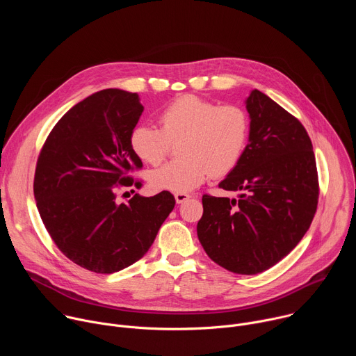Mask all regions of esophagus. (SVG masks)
<instances>
[{"mask_svg":"<svg viewBox=\"0 0 356 356\" xmlns=\"http://www.w3.org/2000/svg\"><path fill=\"white\" fill-rule=\"evenodd\" d=\"M190 197H191V195L187 194V193H176V194H175V200H176L177 204H181V202L187 201Z\"/></svg>","mask_w":356,"mask_h":356,"instance_id":"obj_1","label":"esophagus"}]
</instances>
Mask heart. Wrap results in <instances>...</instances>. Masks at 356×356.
<instances>
[{"label": "heart", "mask_w": 356, "mask_h": 356, "mask_svg": "<svg viewBox=\"0 0 356 356\" xmlns=\"http://www.w3.org/2000/svg\"><path fill=\"white\" fill-rule=\"evenodd\" d=\"M159 120L162 128L139 124L129 136L135 155L155 166L166 158L170 142L181 139V158L147 173L154 188L186 193L213 175H228L241 162L249 138V117L241 107L188 94L169 103Z\"/></svg>", "instance_id": "1"}]
</instances>
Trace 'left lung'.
I'll return each instance as SVG.
<instances>
[{
    "mask_svg": "<svg viewBox=\"0 0 356 356\" xmlns=\"http://www.w3.org/2000/svg\"><path fill=\"white\" fill-rule=\"evenodd\" d=\"M245 104L249 143L218 184L238 198L202 195L197 235L217 265L257 275L289 255L310 228L318 176L310 136L296 117L259 90Z\"/></svg>",
    "mask_w": 356,
    "mask_h": 356,
    "instance_id": "left-lung-1",
    "label": "left lung"
}]
</instances>
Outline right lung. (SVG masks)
<instances>
[{"label": "right lung", "instance_id": "right-lung-1", "mask_svg": "<svg viewBox=\"0 0 356 356\" xmlns=\"http://www.w3.org/2000/svg\"><path fill=\"white\" fill-rule=\"evenodd\" d=\"M142 113L136 92L97 91L59 120L38 158L33 194L44 228L65 257L95 273L139 261L176 204L169 191L117 200L142 186L128 176L142 168L129 143Z\"/></svg>", "mask_w": 356, "mask_h": 356}]
</instances>
